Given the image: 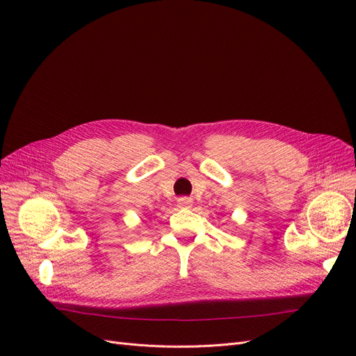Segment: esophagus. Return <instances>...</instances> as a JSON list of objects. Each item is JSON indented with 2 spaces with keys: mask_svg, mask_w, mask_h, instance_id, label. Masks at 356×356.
Here are the masks:
<instances>
[{
  "mask_svg": "<svg viewBox=\"0 0 356 356\" xmlns=\"http://www.w3.org/2000/svg\"><path fill=\"white\" fill-rule=\"evenodd\" d=\"M191 204H193V200L190 199V197H179L178 199V207L179 208H191Z\"/></svg>",
  "mask_w": 356,
  "mask_h": 356,
  "instance_id": "esophagus-1",
  "label": "esophagus"
}]
</instances>
